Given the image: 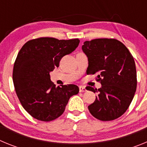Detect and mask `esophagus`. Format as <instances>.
I'll use <instances>...</instances> for the list:
<instances>
[{"label": "esophagus", "instance_id": "34e87169", "mask_svg": "<svg viewBox=\"0 0 147 147\" xmlns=\"http://www.w3.org/2000/svg\"><path fill=\"white\" fill-rule=\"evenodd\" d=\"M86 91V89H85V88L84 86H80V92H81V93H82V92H85Z\"/></svg>", "mask_w": 147, "mask_h": 147}]
</instances>
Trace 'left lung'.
<instances>
[{"mask_svg":"<svg viewBox=\"0 0 147 147\" xmlns=\"http://www.w3.org/2000/svg\"><path fill=\"white\" fill-rule=\"evenodd\" d=\"M82 50L88 57L87 74H98L99 89L88 86V90L97 93L88 110L96 119L104 121L121 116L129 107L137 88L134 58L119 40L113 38L85 41Z\"/></svg>","mask_w":147,"mask_h":147,"instance_id":"left-lung-1","label":"left lung"}]
</instances>
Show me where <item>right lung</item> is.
<instances>
[{
  "mask_svg": "<svg viewBox=\"0 0 147 147\" xmlns=\"http://www.w3.org/2000/svg\"><path fill=\"white\" fill-rule=\"evenodd\" d=\"M79 43V39L40 37L28 40L20 50L13 67V82L22 106L33 118L42 121L57 119L71 96L79 93L75 85L56 88L49 74Z\"/></svg>",
  "mask_w": 147,
  "mask_h": 147,
  "instance_id": "right-lung-1",
  "label": "right lung"
}]
</instances>
